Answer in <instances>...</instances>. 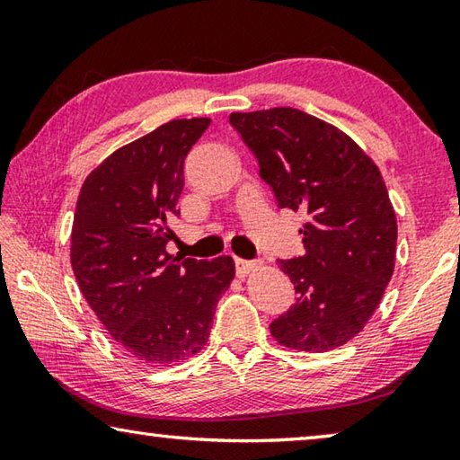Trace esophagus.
I'll return each instance as SVG.
<instances>
[{
    "label": "esophagus",
    "instance_id": "1",
    "mask_svg": "<svg viewBox=\"0 0 460 460\" xmlns=\"http://www.w3.org/2000/svg\"><path fill=\"white\" fill-rule=\"evenodd\" d=\"M255 268V261H249V260H241V258H235V271L239 278H245L249 271H252Z\"/></svg>",
    "mask_w": 460,
    "mask_h": 460
}]
</instances>
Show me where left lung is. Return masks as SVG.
Wrapping results in <instances>:
<instances>
[{
	"mask_svg": "<svg viewBox=\"0 0 460 460\" xmlns=\"http://www.w3.org/2000/svg\"><path fill=\"white\" fill-rule=\"evenodd\" d=\"M279 208L306 213L305 255L279 260L298 294L270 324L279 345H345L376 313L394 274L398 223L384 178L339 128L300 109L231 113Z\"/></svg>",
	"mask_w": 460,
	"mask_h": 460,
	"instance_id": "8db88e82",
	"label": "left lung"
}]
</instances>
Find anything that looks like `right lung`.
<instances>
[{
  "label": "right lung",
  "instance_id": "right-lung-1",
  "mask_svg": "<svg viewBox=\"0 0 460 460\" xmlns=\"http://www.w3.org/2000/svg\"><path fill=\"white\" fill-rule=\"evenodd\" d=\"M211 119H172L93 170L76 200L71 263L84 300L131 359L168 365L199 353L235 263L172 258L184 160Z\"/></svg>",
  "mask_w": 460,
  "mask_h": 460
}]
</instances>
